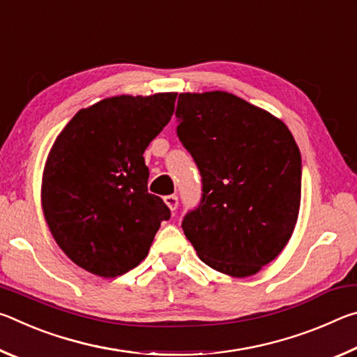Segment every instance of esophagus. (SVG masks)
Here are the masks:
<instances>
[{
  "mask_svg": "<svg viewBox=\"0 0 357 357\" xmlns=\"http://www.w3.org/2000/svg\"><path fill=\"white\" fill-rule=\"evenodd\" d=\"M164 202L168 208H170V211H176L178 208V197L176 195H167L164 198Z\"/></svg>",
  "mask_w": 357,
  "mask_h": 357,
  "instance_id": "esophagus-1",
  "label": "esophagus"
}]
</instances>
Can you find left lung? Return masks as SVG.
I'll return each mask as SVG.
<instances>
[{
  "mask_svg": "<svg viewBox=\"0 0 357 357\" xmlns=\"http://www.w3.org/2000/svg\"><path fill=\"white\" fill-rule=\"evenodd\" d=\"M178 137L203 178L183 220L203 263L243 279L273 261L301 206V153L282 119L225 91L181 93Z\"/></svg>",
  "mask_w": 357,
  "mask_h": 357,
  "instance_id": "left-lung-1",
  "label": "left lung"
}]
</instances>
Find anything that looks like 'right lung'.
<instances>
[{
	"label": "right lung",
	"mask_w": 357,
	"mask_h": 357,
	"mask_svg": "<svg viewBox=\"0 0 357 357\" xmlns=\"http://www.w3.org/2000/svg\"><path fill=\"white\" fill-rule=\"evenodd\" d=\"M176 93L114 96L82 108L47 155L40 203L52 236L82 269L123 275L146 258L170 209L148 192L143 153L170 123Z\"/></svg>",
	"instance_id": "obj_1"
}]
</instances>
